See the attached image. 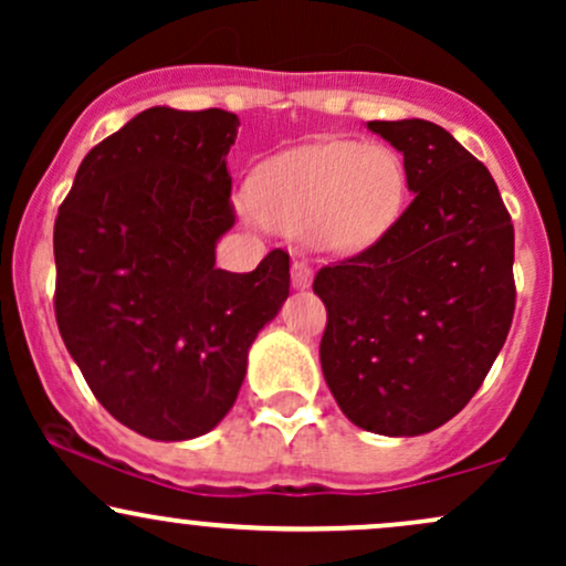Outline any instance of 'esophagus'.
<instances>
[{
	"instance_id": "obj_1",
	"label": "esophagus",
	"mask_w": 566,
	"mask_h": 566,
	"mask_svg": "<svg viewBox=\"0 0 566 566\" xmlns=\"http://www.w3.org/2000/svg\"><path fill=\"white\" fill-rule=\"evenodd\" d=\"M292 287H297V290L311 287V269L305 261L292 263Z\"/></svg>"
}]
</instances>
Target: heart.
<instances>
[{
	"instance_id": "heart-1",
	"label": "heart",
	"mask_w": 566,
	"mask_h": 566,
	"mask_svg": "<svg viewBox=\"0 0 566 566\" xmlns=\"http://www.w3.org/2000/svg\"><path fill=\"white\" fill-rule=\"evenodd\" d=\"M407 199L405 157L382 143L333 138L292 148L252 178L263 223L308 233L322 252L365 250L394 226Z\"/></svg>"
}]
</instances>
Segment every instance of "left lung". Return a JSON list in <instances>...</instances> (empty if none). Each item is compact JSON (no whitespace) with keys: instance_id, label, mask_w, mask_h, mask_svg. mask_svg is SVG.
Segmentation results:
<instances>
[{"instance_id":"left-lung-1","label":"left lung","mask_w":566,"mask_h":566,"mask_svg":"<svg viewBox=\"0 0 566 566\" xmlns=\"http://www.w3.org/2000/svg\"><path fill=\"white\" fill-rule=\"evenodd\" d=\"M405 154L412 201L375 244L319 269V359L337 407L382 437L444 426L509 337L513 223L492 175L444 127L367 122Z\"/></svg>"}]
</instances>
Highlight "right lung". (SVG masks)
<instances>
[{
	"label": "right lung",
	"mask_w": 566,
	"mask_h": 566,
	"mask_svg": "<svg viewBox=\"0 0 566 566\" xmlns=\"http://www.w3.org/2000/svg\"><path fill=\"white\" fill-rule=\"evenodd\" d=\"M237 114L154 106L101 140L55 218V319L90 391L157 441L212 431L290 295V255L216 269Z\"/></svg>",
	"instance_id": "right-lung-1"
}]
</instances>
